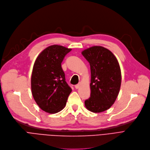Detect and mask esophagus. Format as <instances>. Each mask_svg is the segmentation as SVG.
Wrapping results in <instances>:
<instances>
[{
    "instance_id": "34e87169",
    "label": "esophagus",
    "mask_w": 150,
    "mask_h": 150,
    "mask_svg": "<svg viewBox=\"0 0 150 150\" xmlns=\"http://www.w3.org/2000/svg\"><path fill=\"white\" fill-rule=\"evenodd\" d=\"M80 87V84H76V85L75 86V88L76 89H79Z\"/></svg>"
}]
</instances>
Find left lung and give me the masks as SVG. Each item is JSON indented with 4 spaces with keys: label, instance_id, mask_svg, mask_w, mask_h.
<instances>
[{
    "label": "left lung",
    "instance_id": "left-lung-1",
    "mask_svg": "<svg viewBox=\"0 0 150 150\" xmlns=\"http://www.w3.org/2000/svg\"><path fill=\"white\" fill-rule=\"evenodd\" d=\"M81 54L91 68V97L84 105L93 113L105 111L115 103L120 90L121 72L118 59L111 51L101 46L89 47Z\"/></svg>",
    "mask_w": 150,
    "mask_h": 150
}]
</instances>
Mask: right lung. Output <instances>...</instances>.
I'll return each mask as SVG.
<instances>
[{"instance_id": "add662e5", "label": "right lung", "mask_w": 150, "mask_h": 150, "mask_svg": "<svg viewBox=\"0 0 150 150\" xmlns=\"http://www.w3.org/2000/svg\"><path fill=\"white\" fill-rule=\"evenodd\" d=\"M71 50L61 45H51L44 49L35 61L31 91L35 102L45 112L56 113L66 105L71 89L66 81L61 62Z\"/></svg>"}]
</instances>
